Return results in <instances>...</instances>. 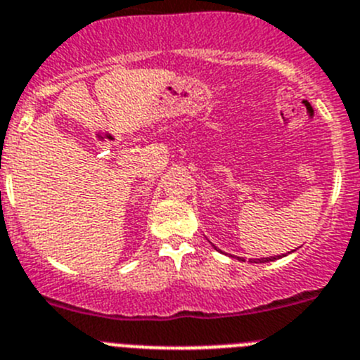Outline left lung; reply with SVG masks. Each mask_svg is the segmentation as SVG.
<instances>
[{
  "label": "left lung",
  "instance_id": "8db88e82",
  "mask_svg": "<svg viewBox=\"0 0 360 360\" xmlns=\"http://www.w3.org/2000/svg\"><path fill=\"white\" fill-rule=\"evenodd\" d=\"M284 256H286V254H284ZM278 257L281 256H277V257H263V259H250V263H268V261H275V259H278ZM243 261V259H241Z\"/></svg>",
  "mask_w": 360,
  "mask_h": 360
}]
</instances>
